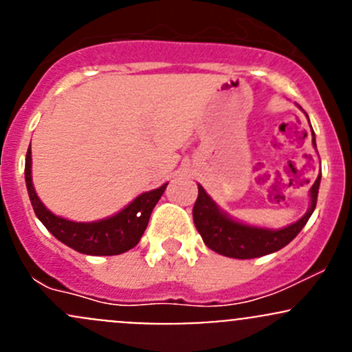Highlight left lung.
<instances>
[{
	"label": "left lung",
	"mask_w": 352,
	"mask_h": 352,
	"mask_svg": "<svg viewBox=\"0 0 352 352\" xmlns=\"http://www.w3.org/2000/svg\"><path fill=\"white\" fill-rule=\"evenodd\" d=\"M311 136H314L311 143L317 148L315 134H311ZM197 187L199 194L192 209V218L204 243L216 254L226 255V257L255 258L281 250L303 230V226L310 219L311 212L315 211V206H317L320 175L317 177L310 189V208H308V211L296 223L281 230L257 228V226L235 221L216 206V202L206 194V190L201 186Z\"/></svg>",
	"instance_id": "left-lung-1"
}]
</instances>
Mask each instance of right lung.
Wrapping results in <instances>:
<instances>
[{
	"label": "right lung",
	"instance_id": "obj_1",
	"mask_svg": "<svg viewBox=\"0 0 352 352\" xmlns=\"http://www.w3.org/2000/svg\"><path fill=\"white\" fill-rule=\"evenodd\" d=\"M25 182L35 214L42 225L67 247L87 255H119L136 247L146 230L156 202L165 192L166 184L158 189L143 192L129 206L110 218L91 223H76L56 216L42 204L32 184V151L25 158Z\"/></svg>",
	"mask_w": 352,
	"mask_h": 352
}]
</instances>
